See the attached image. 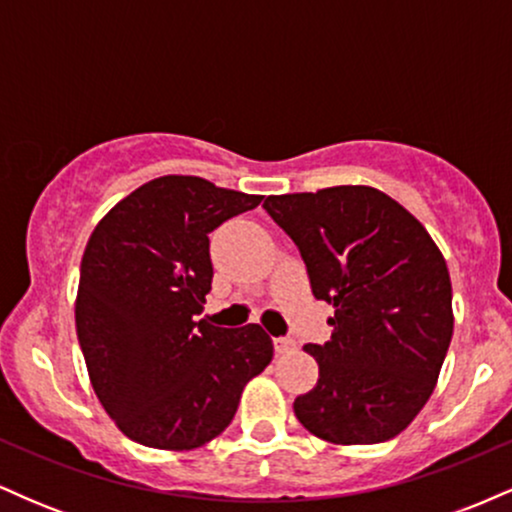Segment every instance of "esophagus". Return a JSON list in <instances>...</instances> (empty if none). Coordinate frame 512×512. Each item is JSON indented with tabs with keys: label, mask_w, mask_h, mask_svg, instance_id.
Here are the masks:
<instances>
[{
	"label": "esophagus",
	"mask_w": 512,
	"mask_h": 512,
	"mask_svg": "<svg viewBox=\"0 0 512 512\" xmlns=\"http://www.w3.org/2000/svg\"><path fill=\"white\" fill-rule=\"evenodd\" d=\"M296 349V339L293 337H274V351L276 354H289Z\"/></svg>",
	"instance_id": "34e87169"
}]
</instances>
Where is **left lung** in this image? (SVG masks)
<instances>
[{
	"mask_svg": "<svg viewBox=\"0 0 512 512\" xmlns=\"http://www.w3.org/2000/svg\"><path fill=\"white\" fill-rule=\"evenodd\" d=\"M262 207L296 243L313 296L334 305L330 342L305 346L320 378L293 402L298 421L337 445L395 438L431 397L452 339L443 255L373 187L267 197Z\"/></svg>",
	"mask_w": 512,
	"mask_h": 512,
	"instance_id": "8db88e82",
	"label": "left lung"
}]
</instances>
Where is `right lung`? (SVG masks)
<instances>
[{
  "mask_svg": "<svg viewBox=\"0 0 512 512\" xmlns=\"http://www.w3.org/2000/svg\"><path fill=\"white\" fill-rule=\"evenodd\" d=\"M260 202L166 175L115 204L88 238L76 334L105 411L146 448L209 443L272 361V337L260 325L226 330L197 320L214 276L209 233Z\"/></svg>",
  "mask_w": 512,
  "mask_h": 512,
  "instance_id": "obj_1",
  "label": "right lung"
}]
</instances>
